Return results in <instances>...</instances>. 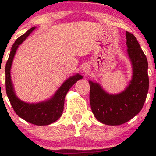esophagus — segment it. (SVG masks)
<instances>
[{"instance_id":"34e87169","label":"esophagus","mask_w":156,"mask_h":156,"mask_svg":"<svg viewBox=\"0 0 156 156\" xmlns=\"http://www.w3.org/2000/svg\"><path fill=\"white\" fill-rule=\"evenodd\" d=\"M89 70V67L87 65H85V66H84V67H83V73H88Z\"/></svg>"}]
</instances>
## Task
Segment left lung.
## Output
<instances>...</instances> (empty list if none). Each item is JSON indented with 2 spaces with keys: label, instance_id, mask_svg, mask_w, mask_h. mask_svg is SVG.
Here are the masks:
<instances>
[{
  "label": "left lung",
  "instance_id": "left-lung-1",
  "mask_svg": "<svg viewBox=\"0 0 156 156\" xmlns=\"http://www.w3.org/2000/svg\"><path fill=\"white\" fill-rule=\"evenodd\" d=\"M128 54L133 67L130 84L123 92L111 94L99 83L89 80L91 108L98 121L105 125H119L139 114L149 89L148 63L135 36L126 31Z\"/></svg>",
  "mask_w": 156,
  "mask_h": 156
}]
</instances>
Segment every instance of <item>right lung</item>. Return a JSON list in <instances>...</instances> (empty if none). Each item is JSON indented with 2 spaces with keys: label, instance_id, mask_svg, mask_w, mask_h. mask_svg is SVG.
<instances>
[{
  "label": "right lung",
  "instance_id": "obj_1",
  "mask_svg": "<svg viewBox=\"0 0 156 156\" xmlns=\"http://www.w3.org/2000/svg\"><path fill=\"white\" fill-rule=\"evenodd\" d=\"M36 28L33 27L20 37L13 44L6 64V90L11 105L16 114L26 122L36 125H48L54 122L62 116L64 110V98L69 89L83 77L76 74L64 82L51 99L38 103H28L20 100L15 92L11 79V67L19 45Z\"/></svg>",
  "mask_w": 156,
  "mask_h": 156
}]
</instances>
